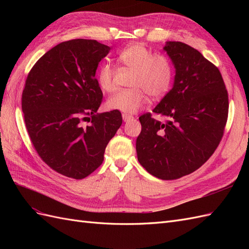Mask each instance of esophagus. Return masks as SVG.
I'll list each match as a JSON object with an SVG mask.
<instances>
[{
  "label": "esophagus",
  "instance_id": "esophagus-1",
  "mask_svg": "<svg viewBox=\"0 0 249 249\" xmlns=\"http://www.w3.org/2000/svg\"><path fill=\"white\" fill-rule=\"evenodd\" d=\"M133 118H134V117H133L132 115L126 114V113H124V114H123L124 122H129V120H131V119H133Z\"/></svg>",
  "mask_w": 249,
  "mask_h": 249
}]
</instances>
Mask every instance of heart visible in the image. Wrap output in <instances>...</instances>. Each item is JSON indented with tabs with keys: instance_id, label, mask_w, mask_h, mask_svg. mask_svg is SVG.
Masks as SVG:
<instances>
[{
	"instance_id": "heart-1",
	"label": "heart",
	"mask_w": 249,
	"mask_h": 249,
	"mask_svg": "<svg viewBox=\"0 0 249 249\" xmlns=\"http://www.w3.org/2000/svg\"><path fill=\"white\" fill-rule=\"evenodd\" d=\"M117 60L125 69L133 71L132 88L112 95L107 102L109 109L132 114L144 106L148 95L159 100L168 93L173 81V66L167 56L153 54L143 44L134 43L120 52ZM96 82L105 92L115 89L114 69L109 63H104L97 71Z\"/></svg>"
}]
</instances>
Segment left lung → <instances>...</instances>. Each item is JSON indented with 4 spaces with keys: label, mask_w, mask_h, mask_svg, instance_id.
Instances as JSON below:
<instances>
[{
    "label": "left lung",
    "mask_w": 249,
    "mask_h": 249,
    "mask_svg": "<svg viewBox=\"0 0 249 249\" xmlns=\"http://www.w3.org/2000/svg\"><path fill=\"white\" fill-rule=\"evenodd\" d=\"M163 50L176 69L171 90L153 110L165 122L141 115L136 150L150 175L177 179L215 152L228 120L229 95L219 70L197 50L179 41H167Z\"/></svg>",
    "instance_id": "8db88e82"
}]
</instances>
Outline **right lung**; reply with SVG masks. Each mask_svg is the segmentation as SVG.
Here are the masks:
<instances>
[{"label":"right lung","instance_id":"add662e5","mask_svg":"<svg viewBox=\"0 0 249 249\" xmlns=\"http://www.w3.org/2000/svg\"><path fill=\"white\" fill-rule=\"evenodd\" d=\"M110 50L91 39L61 42L26 80L21 109L30 139L43 162L65 177L81 179L100 167L123 124L119 111L96 113L103 92L95 72ZM87 119L90 124L84 126Z\"/></svg>","mask_w":249,"mask_h":249}]
</instances>
